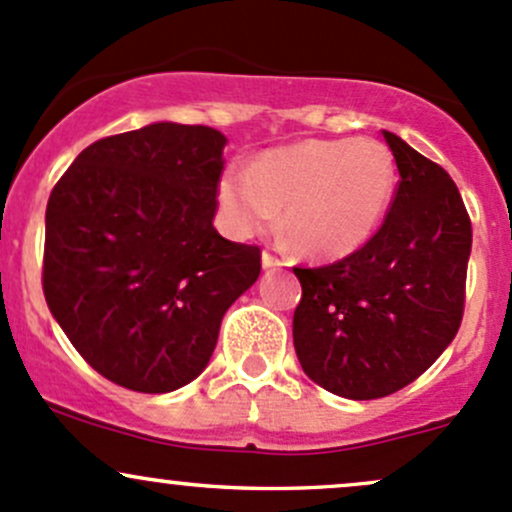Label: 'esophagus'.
<instances>
[{
    "instance_id": "esophagus-1",
    "label": "esophagus",
    "mask_w": 512,
    "mask_h": 512,
    "mask_svg": "<svg viewBox=\"0 0 512 512\" xmlns=\"http://www.w3.org/2000/svg\"><path fill=\"white\" fill-rule=\"evenodd\" d=\"M279 265H282V262H279L277 257L270 255V252H262V267H265V270H274V267Z\"/></svg>"
}]
</instances>
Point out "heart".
Wrapping results in <instances>:
<instances>
[{
	"mask_svg": "<svg viewBox=\"0 0 512 512\" xmlns=\"http://www.w3.org/2000/svg\"><path fill=\"white\" fill-rule=\"evenodd\" d=\"M395 157L383 142L304 139L270 149L250 169H225L218 181L223 223L252 238L277 220L299 252L336 260L363 247L395 196Z\"/></svg>",
	"mask_w": 512,
	"mask_h": 512,
	"instance_id": "heart-1",
	"label": "heart"
}]
</instances>
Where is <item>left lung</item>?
Wrapping results in <instances>:
<instances>
[{
	"instance_id": "1",
	"label": "left lung",
	"mask_w": 512,
	"mask_h": 512,
	"mask_svg": "<svg viewBox=\"0 0 512 512\" xmlns=\"http://www.w3.org/2000/svg\"><path fill=\"white\" fill-rule=\"evenodd\" d=\"M400 181L385 223L326 267H294V348L333 395L378 400L417 380L461 326L471 220L439 164L383 132Z\"/></svg>"
}]
</instances>
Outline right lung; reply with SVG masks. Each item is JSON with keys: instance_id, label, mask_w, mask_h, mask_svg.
Instances as JSON below:
<instances>
[{"instance_id": "add662e5", "label": "right lung", "mask_w": 512, "mask_h": 512, "mask_svg": "<svg viewBox=\"0 0 512 512\" xmlns=\"http://www.w3.org/2000/svg\"><path fill=\"white\" fill-rule=\"evenodd\" d=\"M225 142L176 122L98 139L48 198V309L127 390L161 395L198 378L225 311L260 277V247L213 228Z\"/></svg>"}]
</instances>
